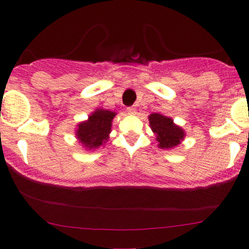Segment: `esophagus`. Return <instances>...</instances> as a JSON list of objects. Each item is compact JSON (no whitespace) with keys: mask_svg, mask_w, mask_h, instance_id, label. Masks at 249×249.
Listing matches in <instances>:
<instances>
[{"mask_svg":"<svg viewBox=\"0 0 249 249\" xmlns=\"http://www.w3.org/2000/svg\"><path fill=\"white\" fill-rule=\"evenodd\" d=\"M127 113H128V115H131V116H134V115H136V113H137L136 107H127Z\"/></svg>","mask_w":249,"mask_h":249,"instance_id":"34e87169","label":"esophagus"}]
</instances>
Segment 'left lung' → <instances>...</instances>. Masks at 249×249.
Masks as SVG:
<instances>
[{
	"instance_id": "obj_1",
	"label": "left lung",
	"mask_w": 249,
	"mask_h": 249,
	"mask_svg": "<svg viewBox=\"0 0 249 249\" xmlns=\"http://www.w3.org/2000/svg\"><path fill=\"white\" fill-rule=\"evenodd\" d=\"M148 122L151 130L156 134L158 147L162 150H171L178 146L186 136L184 128L177 125L172 118L159 112L151 113L148 116Z\"/></svg>"
}]
</instances>
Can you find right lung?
Wrapping results in <instances>:
<instances>
[{
    "label": "right lung",
    "instance_id": "add662e5",
    "mask_svg": "<svg viewBox=\"0 0 249 249\" xmlns=\"http://www.w3.org/2000/svg\"><path fill=\"white\" fill-rule=\"evenodd\" d=\"M116 115L113 111L98 107L91 112L87 121L77 124L76 139L85 151H96L107 144Z\"/></svg>",
    "mask_w": 249,
    "mask_h": 249
}]
</instances>
